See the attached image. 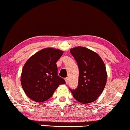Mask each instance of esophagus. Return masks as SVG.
I'll list each match as a JSON object with an SVG mask.
<instances>
[{"instance_id":"esophagus-1","label":"esophagus","mask_w":130,"mask_h":130,"mask_svg":"<svg viewBox=\"0 0 130 130\" xmlns=\"http://www.w3.org/2000/svg\"><path fill=\"white\" fill-rule=\"evenodd\" d=\"M65 81H66V83H68V77L65 78Z\"/></svg>"}]
</instances>
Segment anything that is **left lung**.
Listing matches in <instances>:
<instances>
[{
  "mask_svg": "<svg viewBox=\"0 0 130 130\" xmlns=\"http://www.w3.org/2000/svg\"><path fill=\"white\" fill-rule=\"evenodd\" d=\"M70 51L79 69L77 88L70 90L80 103H92L101 95L106 85L107 74L104 62L97 53L86 47H77Z\"/></svg>",
  "mask_w": 130,
  "mask_h": 130,
  "instance_id": "1",
  "label": "left lung"
}]
</instances>
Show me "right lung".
Segmentation results:
<instances>
[{
  "mask_svg": "<svg viewBox=\"0 0 130 130\" xmlns=\"http://www.w3.org/2000/svg\"><path fill=\"white\" fill-rule=\"evenodd\" d=\"M63 52L45 48L29 58L23 67L21 82L24 92L33 101L42 102L52 96L65 80L58 75L56 62Z\"/></svg>",
  "mask_w": 130,
  "mask_h": 130,
  "instance_id": "obj_1",
  "label": "right lung"
}]
</instances>
